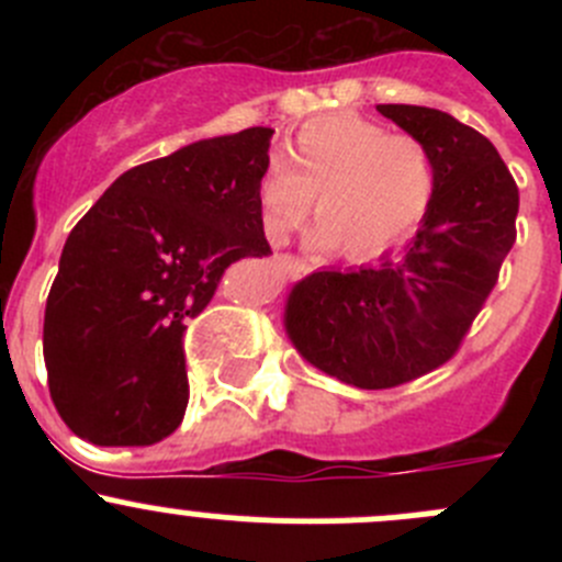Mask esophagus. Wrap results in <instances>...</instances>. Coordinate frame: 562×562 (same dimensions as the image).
Returning a JSON list of instances; mask_svg holds the SVG:
<instances>
[{"label": "esophagus", "instance_id": "obj_1", "mask_svg": "<svg viewBox=\"0 0 562 562\" xmlns=\"http://www.w3.org/2000/svg\"><path fill=\"white\" fill-rule=\"evenodd\" d=\"M277 266H280V271H285V274H296L299 269H302V263H299L296 258H291V255H277Z\"/></svg>", "mask_w": 562, "mask_h": 562}]
</instances>
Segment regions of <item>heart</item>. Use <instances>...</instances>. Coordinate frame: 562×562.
Instances as JSON below:
<instances>
[{
	"instance_id": "1",
	"label": "heart",
	"mask_w": 562,
	"mask_h": 562,
	"mask_svg": "<svg viewBox=\"0 0 562 562\" xmlns=\"http://www.w3.org/2000/svg\"><path fill=\"white\" fill-rule=\"evenodd\" d=\"M315 247H337L350 258L383 252L411 234L435 195V160L427 146L359 113L310 119L282 146L258 181V223L271 245H282L307 217Z\"/></svg>"
}]
</instances>
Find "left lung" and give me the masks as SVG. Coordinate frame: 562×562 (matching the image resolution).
<instances>
[{
    "label": "left lung",
    "mask_w": 562,
    "mask_h": 562,
    "mask_svg": "<svg viewBox=\"0 0 562 562\" xmlns=\"http://www.w3.org/2000/svg\"><path fill=\"white\" fill-rule=\"evenodd\" d=\"M435 160L422 228L394 258L313 271L291 288L285 334L304 361L356 389H391L446 364L517 239L519 190L490 138L451 113L378 105Z\"/></svg>",
    "instance_id": "1"
}]
</instances>
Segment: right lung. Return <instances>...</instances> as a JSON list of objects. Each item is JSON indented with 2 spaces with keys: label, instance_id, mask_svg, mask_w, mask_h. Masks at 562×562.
Returning <instances> with one entry per match:
<instances>
[{
  "label": "right lung",
  "instance_id": "right-lung-1",
  "mask_svg": "<svg viewBox=\"0 0 562 562\" xmlns=\"http://www.w3.org/2000/svg\"><path fill=\"white\" fill-rule=\"evenodd\" d=\"M271 127L203 138L124 171L70 231L45 302L61 422L94 446H151L184 418V321L234 260L271 255L258 181Z\"/></svg>",
  "mask_w": 562,
  "mask_h": 562
}]
</instances>
